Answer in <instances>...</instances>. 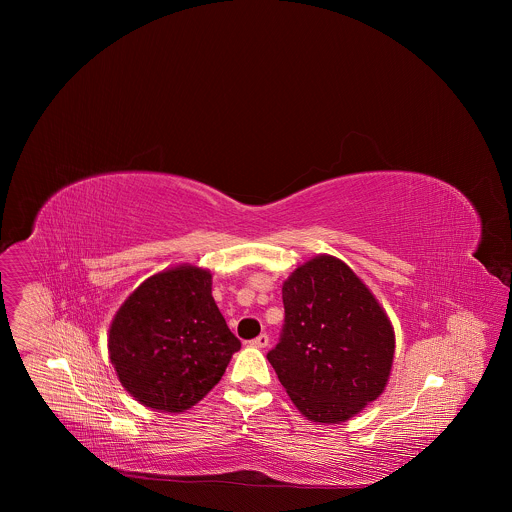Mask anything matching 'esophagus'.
Segmentation results:
<instances>
[{
	"mask_svg": "<svg viewBox=\"0 0 512 512\" xmlns=\"http://www.w3.org/2000/svg\"><path fill=\"white\" fill-rule=\"evenodd\" d=\"M268 343H270L268 335H258L256 339H252V341H250V345H252V347H256V349H266V347H268Z\"/></svg>",
	"mask_w": 512,
	"mask_h": 512,
	"instance_id": "obj_1",
	"label": "esophagus"
}]
</instances>
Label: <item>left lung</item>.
Returning <instances> with one entry per match:
<instances>
[{
  "label": "left lung",
  "instance_id": "8db88e82",
  "mask_svg": "<svg viewBox=\"0 0 512 512\" xmlns=\"http://www.w3.org/2000/svg\"><path fill=\"white\" fill-rule=\"evenodd\" d=\"M286 323L268 353L295 408L311 422L341 424L386 388L394 363V327L339 258L319 254L282 286Z\"/></svg>",
  "mask_w": 512,
  "mask_h": 512
}]
</instances>
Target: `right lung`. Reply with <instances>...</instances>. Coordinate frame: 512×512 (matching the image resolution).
I'll list each match as a JSON object with an SVG mask.
<instances>
[{"instance_id":"add662e5","label":"right lung","mask_w":512,"mask_h":512,"mask_svg":"<svg viewBox=\"0 0 512 512\" xmlns=\"http://www.w3.org/2000/svg\"><path fill=\"white\" fill-rule=\"evenodd\" d=\"M240 341L213 297V274L179 264L149 276L116 311L108 355L146 408L179 414L219 384Z\"/></svg>"}]
</instances>
